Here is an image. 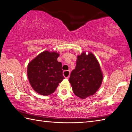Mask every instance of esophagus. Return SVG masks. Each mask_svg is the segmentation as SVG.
Segmentation results:
<instances>
[{"label": "esophagus", "mask_w": 132, "mask_h": 132, "mask_svg": "<svg viewBox=\"0 0 132 132\" xmlns=\"http://www.w3.org/2000/svg\"><path fill=\"white\" fill-rule=\"evenodd\" d=\"M63 75H68V76H67V77H65L66 79H68V78L69 77V75H70V71H64L63 72Z\"/></svg>", "instance_id": "esophagus-1"}]
</instances>
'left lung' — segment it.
<instances>
[{
  "instance_id": "obj_1",
  "label": "left lung",
  "mask_w": 132,
  "mask_h": 132,
  "mask_svg": "<svg viewBox=\"0 0 132 132\" xmlns=\"http://www.w3.org/2000/svg\"><path fill=\"white\" fill-rule=\"evenodd\" d=\"M103 80L98 61L93 53L82 52L77 56L76 65L72 71L69 81L76 96L85 99L93 95Z\"/></svg>"
}]
</instances>
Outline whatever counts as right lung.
<instances>
[{"instance_id": "add662e5", "label": "right lung", "mask_w": 132, "mask_h": 132, "mask_svg": "<svg viewBox=\"0 0 132 132\" xmlns=\"http://www.w3.org/2000/svg\"><path fill=\"white\" fill-rule=\"evenodd\" d=\"M59 53L44 51L29 62L27 76L32 88L37 93L48 96L55 92L64 77L62 64L57 61Z\"/></svg>"}]
</instances>
